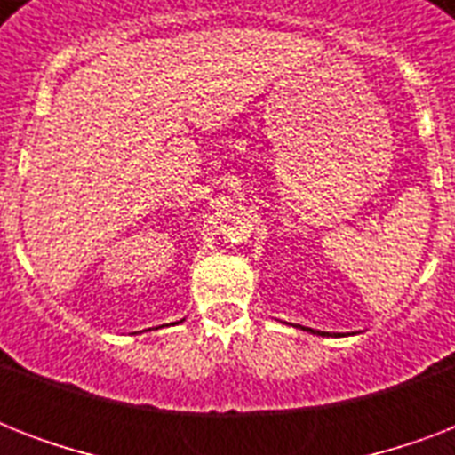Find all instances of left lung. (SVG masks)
<instances>
[{"label":"left lung","instance_id":"1","mask_svg":"<svg viewBox=\"0 0 455 455\" xmlns=\"http://www.w3.org/2000/svg\"><path fill=\"white\" fill-rule=\"evenodd\" d=\"M307 331H311V328H307ZM311 332H314V331H311ZM318 335H323V332H318Z\"/></svg>","mask_w":455,"mask_h":455}]
</instances>
